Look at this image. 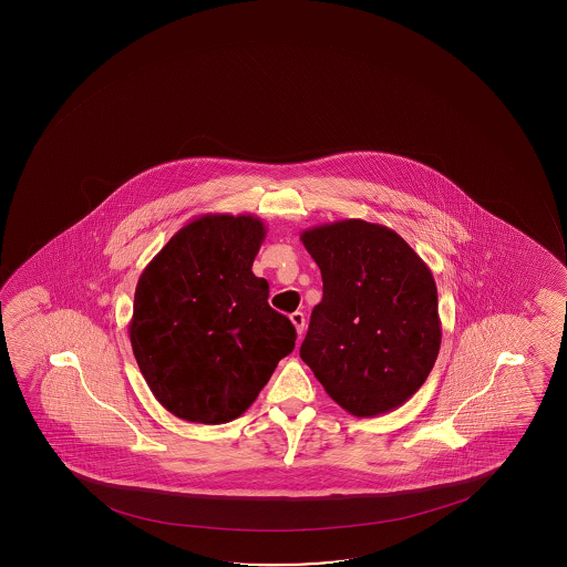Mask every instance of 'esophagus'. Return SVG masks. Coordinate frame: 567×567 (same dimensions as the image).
<instances>
[{"label": "esophagus", "mask_w": 567, "mask_h": 567, "mask_svg": "<svg viewBox=\"0 0 567 567\" xmlns=\"http://www.w3.org/2000/svg\"><path fill=\"white\" fill-rule=\"evenodd\" d=\"M289 319H291V323H293L295 329H297V334H302V332H305V323H307L305 313L293 312L291 316H289Z\"/></svg>", "instance_id": "1"}]
</instances>
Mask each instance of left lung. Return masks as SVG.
Here are the masks:
<instances>
[{"mask_svg": "<svg viewBox=\"0 0 567 567\" xmlns=\"http://www.w3.org/2000/svg\"><path fill=\"white\" fill-rule=\"evenodd\" d=\"M323 280L300 358L358 417L393 411L422 388L441 348L430 267L401 236L363 219L300 233Z\"/></svg>", "mask_w": 567, "mask_h": 567, "instance_id": "1", "label": "left lung"}]
</instances>
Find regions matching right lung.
<instances>
[{"label":"right lung","instance_id":"obj_1","mask_svg":"<svg viewBox=\"0 0 567 567\" xmlns=\"http://www.w3.org/2000/svg\"><path fill=\"white\" fill-rule=\"evenodd\" d=\"M267 236L255 215L206 214L140 276L128 334L145 382L187 422H233L254 404L297 332L251 272Z\"/></svg>","mask_w":567,"mask_h":567}]
</instances>
